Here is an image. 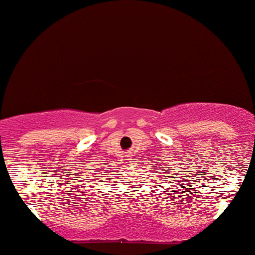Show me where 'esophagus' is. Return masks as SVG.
Returning a JSON list of instances; mask_svg holds the SVG:
<instances>
[{
	"label": "esophagus",
	"mask_w": 255,
	"mask_h": 255,
	"mask_svg": "<svg viewBox=\"0 0 255 255\" xmlns=\"http://www.w3.org/2000/svg\"><path fill=\"white\" fill-rule=\"evenodd\" d=\"M126 157H127V158H128V159H129V160H130V158H131V154H130V153H128V154H127V156H126Z\"/></svg>",
	"instance_id": "obj_1"
}]
</instances>
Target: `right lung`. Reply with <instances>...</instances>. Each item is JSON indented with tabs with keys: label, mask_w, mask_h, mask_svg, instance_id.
Returning a JSON list of instances; mask_svg holds the SVG:
<instances>
[{
	"label": "right lung",
	"mask_w": 255,
	"mask_h": 255,
	"mask_svg": "<svg viewBox=\"0 0 255 255\" xmlns=\"http://www.w3.org/2000/svg\"><path fill=\"white\" fill-rule=\"evenodd\" d=\"M101 170H102V169H97V171H96V172H97V174H98V172H101Z\"/></svg>",
	"instance_id": "1"
}]
</instances>
